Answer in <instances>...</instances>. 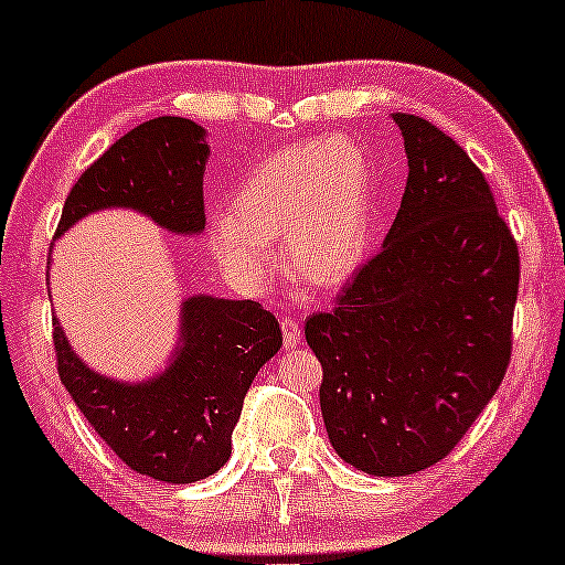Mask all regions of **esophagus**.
<instances>
[{"instance_id":"34e87169","label":"esophagus","mask_w":565,"mask_h":565,"mask_svg":"<svg viewBox=\"0 0 565 565\" xmlns=\"http://www.w3.org/2000/svg\"><path fill=\"white\" fill-rule=\"evenodd\" d=\"M280 324H282V342H285V348L300 345V337H303V332H300L298 321L292 319V317H282Z\"/></svg>"}]
</instances>
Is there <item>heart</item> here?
<instances>
[{
    "mask_svg": "<svg viewBox=\"0 0 565 565\" xmlns=\"http://www.w3.org/2000/svg\"><path fill=\"white\" fill-rule=\"evenodd\" d=\"M371 228V171L350 139L292 145L241 181L231 212L210 220L207 241L225 273L262 285L275 273L269 241L282 236L290 273L332 288L361 262Z\"/></svg>",
    "mask_w": 565,
    "mask_h": 565,
    "instance_id": "obj_1",
    "label": "heart"
}]
</instances>
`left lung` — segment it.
<instances>
[{"label": "left lung", "instance_id": "1", "mask_svg": "<svg viewBox=\"0 0 565 565\" xmlns=\"http://www.w3.org/2000/svg\"><path fill=\"white\" fill-rule=\"evenodd\" d=\"M407 184L384 246L306 319L337 457L373 478L441 461L501 386L519 252L486 175L434 124L392 114Z\"/></svg>", "mask_w": 565, "mask_h": 565}]
</instances>
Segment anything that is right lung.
<instances>
[{"label":"right lung","instance_id":"right-lung-1","mask_svg":"<svg viewBox=\"0 0 565 565\" xmlns=\"http://www.w3.org/2000/svg\"><path fill=\"white\" fill-rule=\"evenodd\" d=\"M207 158V129L196 121L158 116L139 124L79 175L56 238L100 210H129L173 236H202ZM280 345V324L256 300L186 292L163 369L127 381L87 365L54 317L58 379L79 413L124 465L173 486L210 478L228 461L248 386Z\"/></svg>","mask_w":565,"mask_h":565}]
</instances>
